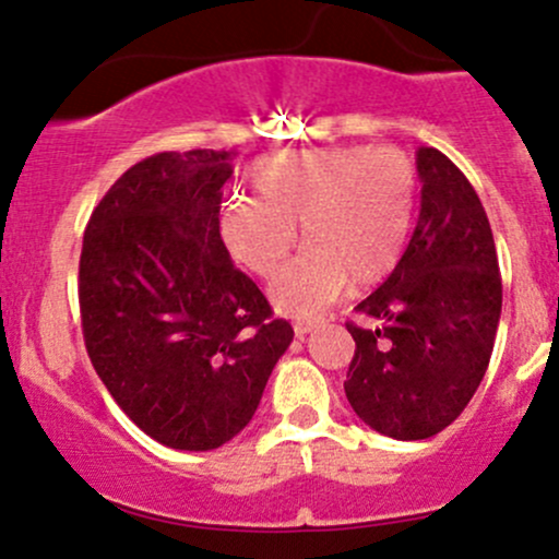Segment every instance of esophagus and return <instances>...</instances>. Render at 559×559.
<instances>
[{"label": "esophagus", "instance_id": "1", "mask_svg": "<svg viewBox=\"0 0 559 559\" xmlns=\"http://www.w3.org/2000/svg\"><path fill=\"white\" fill-rule=\"evenodd\" d=\"M313 328H317L313 322H295V335H297V338H306V335L311 333Z\"/></svg>", "mask_w": 559, "mask_h": 559}]
</instances>
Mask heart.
Masks as SVG:
<instances>
[{"label": "heart", "mask_w": 559, "mask_h": 559, "mask_svg": "<svg viewBox=\"0 0 559 559\" xmlns=\"http://www.w3.org/2000/svg\"><path fill=\"white\" fill-rule=\"evenodd\" d=\"M257 199L221 207L218 235L248 273L270 278L297 240L306 248L275 278L273 302L313 317L352 284H373L399 264L417 204V169L395 147H311L267 155L251 169Z\"/></svg>", "instance_id": "obj_1"}]
</instances>
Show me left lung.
<instances>
[{"label":"left lung","instance_id":"obj_1","mask_svg":"<svg viewBox=\"0 0 559 559\" xmlns=\"http://www.w3.org/2000/svg\"><path fill=\"white\" fill-rule=\"evenodd\" d=\"M420 215L404 257L357 306L377 328L346 330L355 357L346 399L393 440H429L478 390L502 311L495 237L478 193L448 155L417 150Z\"/></svg>","mask_w":559,"mask_h":559}]
</instances>
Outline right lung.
<instances>
[{"label":"right lung","instance_id":"add662e5","mask_svg":"<svg viewBox=\"0 0 559 559\" xmlns=\"http://www.w3.org/2000/svg\"><path fill=\"white\" fill-rule=\"evenodd\" d=\"M226 150L130 166L84 231L79 306L97 377L144 435L213 451L251 424L295 338L218 235Z\"/></svg>","mask_w":559,"mask_h":559}]
</instances>
